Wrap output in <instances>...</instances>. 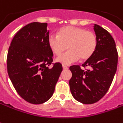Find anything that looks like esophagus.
<instances>
[{
    "label": "esophagus",
    "mask_w": 123,
    "mask_h": 123,
    "mask_svg": "<svg viewBox=\"0 0 123 123\" xmlns=\"http://www.w3.org/2000/svg\"><path fill=\"white\" fill-rule=\"evenodd\" d=\"M62 67H63V68L64 69V70H66V69H68V66H66V65H63L62 66Z\"/></svg>",
    "instance_id": "1"
}]
</instances>
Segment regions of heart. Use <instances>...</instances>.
Wrapping results in <instances>:
<instances>
[{
  "label": "heart",
  "mask_w": 123,
  "mask_h": 123,
  "mask_svg": "<svg viewBox=\"0 0 123 123\" xmlns=\"http://www.w3.org/2000/svg\"><path fill=\"white\" fill-rule=\"evenodd\" d=\"M49 47L51 51L60 55L66 49L68 51L57 58V62L70 64L80 59H89L96 50L98 40L91 31L75 26H66L58 31V35L51 34L48 37Z\"/></svg>",
  "instance_id": "obj_1"
}]
</instances>
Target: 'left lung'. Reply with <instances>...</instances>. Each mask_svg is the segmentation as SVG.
Here are the masks:
<instances>
[{
  "label": "left lung",
  "instance_id": "1",
  "mask_svg": "<svg viewBox=\"0 0 123 123\" xmlns=\"http://www.w3.org/2000/svg\"><path fill=\"white\" fill-rule=\"evenodd\" d=\"M98 40L95 51L82 66L70 67L72 78L69 81L70 91L76 100L85 104L98 102L107 93L117 72L118 52L115 41L106 30L95 24Z\"/></svg>",
  "mask_w": 123,
  "mask_h": 123
}]
</instances>
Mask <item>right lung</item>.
<instances>
[{
    "instance_id": "1",
    "label": "right lung",
    "mask_w": 123,
    "mask_h": 123,
    "mask_svg": "<svg viewBox=\"0 0 123 123\" xmlns=\"http://www.w3.org/2000/svg\"><path fill=\"white\" fill-rule=\"evenodd\" d=\"M47 28V23L39 22L23 27L13 37L7 54V72L15 89L33 104L51 98L63 69L59 62L52 63L53 54L49 47Z\"/></svg>"
}]
</instances>
